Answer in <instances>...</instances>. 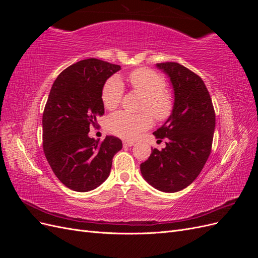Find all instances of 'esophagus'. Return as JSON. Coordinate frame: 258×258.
<instances>
[{
    "instance_id": "obj_1",
    "label": "esophagus",
    "mask_w": 258,
    "mask_h": 258,
    "mask_svg": "<svg viewBox=\"0 0 258 258\" xmlns=\"http://www.w3.org/2000/svg\"><path fill=\"white\" fill-rule=\"evenodd\" d=\"M123 146H132L135 145V141H131V140H123Z\"/></svg>"
}]
</instances>
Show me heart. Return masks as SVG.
<instances>
[{
	"label": "heart",
	"mask_w": 258,
	"mask_h": 258,
	"mask_svg": "<svg viewBox=\"0 0 258 258\" xmlns=\"http://www.w3.org/2000/svg\"><path fill=\"white\" fill-rule=\"evenodd\" d=\"M128 80L131 88L143 95L141 103L143 113L117 112L107 119V128L116 136L132 139L152 126V116L158 121L168 119L173 112L174 97L172 92L165 88L163 76L152 69H136L129 74ZM122 97L123 86L117 77H112L104 84L101 99L106 110H115L120 104Z\"/></svg>",
	"instance_id": "heart-1"
}]
</instances>
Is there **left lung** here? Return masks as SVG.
<instances>
[{"label": "left lung", "mask_w": 258, "mask_h": 258, "mask_svg": "<svg viewBox=\"0 0 258 258\" xmlns=\"http://www.w3.org/2000/svg\"><path fill=\"white\" fill-rule=\"evenodd\" d=\"M157 67L172 83L174 108L154 132L157 139H166V147L152 150L140 168L155 188L175 192L190 185L206 165L212 150L215 111L199 75L176 62H162Z\"/></svg>", "instance_id": "left-lung-1"}]
</instances>
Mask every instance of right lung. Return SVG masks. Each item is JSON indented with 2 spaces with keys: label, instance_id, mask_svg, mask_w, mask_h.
<instances>
[{
  "label": "right lung",
  "instance_id": "add662e5",
  "mask_svg": "<svg viewBox=\"0 0 258 258\" xmlns=\"http://www.w3.org/2000/svg\"><path fill=\"white\" fill-rule=\"evenodd\" d=\"M120 66L96 58L76 62L52 84L43 113L45 157L59 181L75 191H89L110 175L121 140L89 138L90 128L104 114L101 99L106 80Z\"/></svg>",
  "mask_w": 258,
  "mask_h": 258
}]
</instances>
